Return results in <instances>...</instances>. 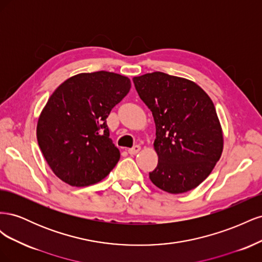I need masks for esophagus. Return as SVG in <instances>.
<instances>
[{
	"label": "esophagus",
	"mask_w": 262,
	"mask_h": 262,
	"mask_svg": "<svg viewBox=\"0 0 262 262\" xmlns=\"http://www.w3.org/2000/svg\"><path fill=\"white\" fill-rule=\"evenodd\" d=\"M140 149H141V146H140V145H134L133 147H131V148L128 149V153H129L130 155H136L137 153H139Z\"/></svg>",
	"instance_id": "obj_1"
}]
</instances>
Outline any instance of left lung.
<instances>
[{
	"mask_svg": "<svg viewBox=\"0 0 262 262\" xmlns=\"http://www.w3.org/2000/svg\"><path fill=\"white\" fill-rule=\"evenodd\" d=\"M152 112L158 155L149 179L169 193H184L207 178L223 150V134L211 98L200 86L163 72L133 78Z\"/></svg>",
	"mask_w": 262,
	"mask_h": 262,
	"instance_id": "1",
	"label": "left lung"
}]
</instances>
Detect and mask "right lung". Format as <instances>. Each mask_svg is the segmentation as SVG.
I'll return each mask as SVG.
<instances>
[{
  "label": "right lung",
  "mask_w": 262,
  "mask_h": 262,
  "mask_svg": "<svg viewBox=\"0 0 262 262\" xmlns=\"http://www.w3.org/2000/svg\"><path fill=\"white\" fill-rule=\"evenodd\" d=\"M128 77L106 71L70 77L51 95L37 125L39 147L52 171L75 187L104 179L120 160L107 118L129 93Z\"/></svg>",
  "instance_id": "1"
}]
</instances>
